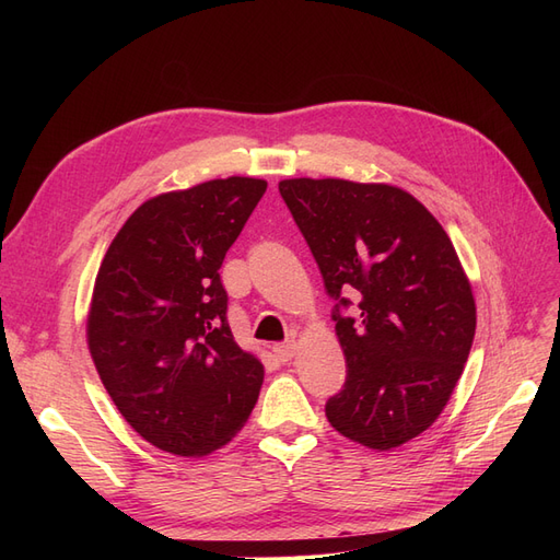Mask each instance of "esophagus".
<instances>
[{
  "label": "esophagus",
  "mask_w": 560,
  "mask_h": 560,
  "mask_svg": "<svg viewBox=\"0 0 560 560\" xmlns=\"http://www.w3.org/2000/svg\"><path fill=\"white\" fill-rule=\"evenodd\" d=\"M273 352H276V358L280 360V362H290L294 354H296V343L294 341H284V343H278V346H273Z\"/></svg>",
  "instance_id": "obj_1"
}]
</instances>
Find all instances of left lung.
I'll return each mask as SVG.
<instances>
[{"label": "left lung", "mask_w": 560, "mask_h": 560, "mask_svg": "<svg viewBox=\"0 0 560 560\" xmlns=\"http://www.w3.org/2000/svg\"><path fill=\"white\" fill-rule=\"evenodd\" d=\"M278 189L336 301L348 376L325 406L331 428L401 446L444 411L469 358L477 306L455 247L397 186L301 177Z\"/></svg>", "instance_id": "1"}]
</instances>
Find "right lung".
<instances>
[{
    "mask_svg": "<svg viewBox=\"0 0 560 560\" xmlns=\"http://www.w3.org/2000/svg\"><path fill=\"white\" fill-rule=\"evenodd\" d=\"M266 191L229 177L151 198L100 264L89 348L116 409L149 444L208 455L259 399L264 366L233 341L219 268Z\"/></svg>",
    "mask_w": 560,
    "mask_h": 560,
    "instance_id": "right-lung-1",
    "label": "right lung"
}]
</instances>
